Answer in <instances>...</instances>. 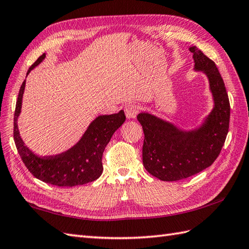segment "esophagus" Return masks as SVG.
<instances>
[{"instance_id":"obj_1","label":"esophagus","mask_w":249,"mask_h":249,"mask_svg":"<svg viewBox=\"0 0 249 249\" xmlns=\"http://www.w3.org/2000/svg\"><path fill=\"white\" fill-rule=\"evenodd\" d=\"M124 111H125L126 118H127V119H135L137 116V113H138V108H137L135 105L129 104V105L125 106Z\"/></svg>"}]
</instances>
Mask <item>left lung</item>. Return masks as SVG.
<instances>
[{"label": "left lung", "mask_w": 249, "mask_h": 249, "mask_svg": "<svg viewBox=\"0 0 249 249\" xmlns=\"http://www.w3.org/2000/svg\"><path fill=\"white\" fill-rule=\"evenodd\" d=\"M189 51L194 54V71L203 72L209 80L211 112L199 126L188 130L147 111L137 115L144 133L143 166L161 181H178L210 167L218 157L229 129V98L217 67L196 46L189 47Z\"/></svg>", "instance_id": "1"}]
</instances>
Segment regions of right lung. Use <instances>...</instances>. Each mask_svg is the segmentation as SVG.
Returning <instances> with one entry per match:
<instances>
[{"instance_id": "right-lung-1", "label": "right lung", "mask_w": 249, "mask_h": 249, "mask_svg": "<svg viewBox=\"0 0 249 249\" xmlns=\"http://www.w3.org/2000/svg\"><path fill=\"white\" fill-rule=\"evenodd\" d=\"M46 59L40 55L30 67L26 76ZM25 80L20 88L14 118V139L21 160L33 176L47 184L60 187H72L97 179L103 173L102 157L111 137L125 122L124 111L95 118L75 145L52 156H39L30 150L21 138L18 118L22 108Z\"/></svg>"}]
</instances>
